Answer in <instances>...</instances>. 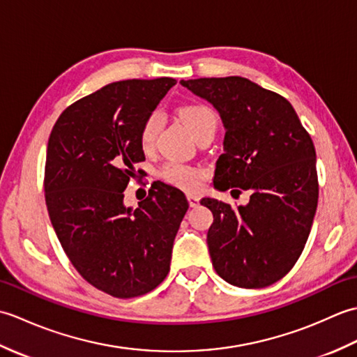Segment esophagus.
Segmentation results:
<instances>
[{"mask_svg":"<svg viewBox=\"0 0 357 357\" xmlns=\"http://www.w3.org/2000/svg\"><path fill=\"white\" fill-rule=\"evenodd\" d=\"M187 199H188V204H190V207H198L199 206V196L198 195L188 193Z\"/></svg>","mask_w":357,"mask_h":357,"instance_id":"obj_1","label":"esophagus"}]
</instances>
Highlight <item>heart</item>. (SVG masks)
<instances>
[{"label": "heart", "instance_id": "obj_1", "mask_svg": "<svg viewBox=\"0 0 357 357\" xmlns=\"http://www.w3.org/2000/svg\"><path fill=\"white\" fill-rule=\"evenodd\" d=\"M179 116L184 121V124L188 127V130L193 133L195 138H198L201 133L210 128H215L218 126V118L216 113L211 110L207 105L202 104H193L187 105L179 110ZM161 128V115L159 113H151V115L146 119L139 135L141 147L144 150H149L153 147L156 135ZM161 176L167 183L172 185H176L179 188H184V190H195L196 187L199 185V173L196 172L192 167L185 164H181L178 161H170L167 162L162 170Z\"/></svg>", "mask_w": 357, "mask_h": 357}]
</instances>
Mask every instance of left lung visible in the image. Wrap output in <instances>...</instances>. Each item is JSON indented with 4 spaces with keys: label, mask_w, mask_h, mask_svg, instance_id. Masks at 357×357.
<instances>
[{
    "label": "left lung",
    "mask_w": 357,
    "mask_h": 357,
    "mask_svg": "<svg viewBox=\"0 0 357 357\" xmlns=\"http://www.w3.org/2000/svg\"><path fill=\"white\" fill-rule=\"evenodd\" d=\"M179 82L213 105L225 128L215 188L252 192L236 208L201 199L213 213L207 233L213 267L234 287L275 284L299 259L313 225L319 192L313 141L284 96L247 78Z\"/></svg>",
    "instance_id": "obj_1"
}]
</instances>
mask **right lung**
<instances>
[{"label": "right lung", "mask_w": 357, "mask_h": 357, "mask_svg": "<svg viewBox=\"0 0 357 357\" xmlns=\"http://www.w3.org/2000/svg\"><path fill=\"white\" fill-rule=\"evenodd\" d=\"M173 78L116 81L67 107L45 156V204L56 236L89 284L115 298L153 290L170 270L173 241L188 208L158 183L138 207L124 190L144 161L139 135Z\"/></svg>", "instance_id": "1"}]
</instances>
